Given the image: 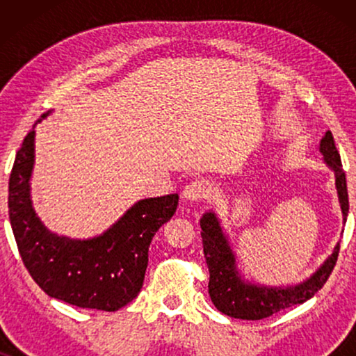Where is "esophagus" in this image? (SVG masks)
<instances>
[{"label": "esophagus", "mask_w": 356, "mask_h": 356, "mask_svg": "<svg viewBox=\"0 0 356 356\" xmlns=\"http://www.w3.org/2000/svg\"><path fill=\"white\" fill-rule=\"evenodd\" d=\"M212 188L206 179H194L183 189V197L191 202H202L211 197Z\"/></svg>", "instance_id": "1"}]
</instances>
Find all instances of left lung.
Segmentation results:
<instances>
[{"instance_id": "8db88e82", "label": "left lung", "mask_w": 356, "mask_h": 356, "mask_svg": "<svg viewBox=\"0 0 356 356\" xmlns=\"http://www.w3.org/2000/svg\"><path fill=\"white\" fill-rule=\"evenodd\" d=\"M319 150L324 155L325 163L335 172V186L342 209L343 223L348 213V191L345 172L340 162V154L335 147L332 133L327 131L321 140ZM201 236L204 245V257H206L211 279H209V295L212 303L220 313L236 319H264L290 308L293 305H301L318 293L323 289L329 275L332 274L335 262L339 257L340 246L335 250L327 261L319 267V270L303 284L286 289H267L245 284L238 275L235 266V256L228 246L227 238L223 236L222 228L213 212L204 213L201 218Z\"/></svg>"}]
</instances>
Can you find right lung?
I'll use <instances>...</instances> for the list:
<instances>
[{"mask_svg": "<svg viewBox=\"0 0 356 356\" xmlns=\"http://www.w3.org/2000/svg\"><path fill=\"white\" fill-rule=\"evenodd\" d=\"M33 134L32 129L24 138L9 177V220L24 266L51 298L79 308L118 311L143 289L150 241L177 212L178 194L136 202L110 230L92 240L58 236L38 220L29 194Z\"/></svg>", "mask_w": 356, "mask_h": 356, "instance_id": "obj_1", "label": "right lung"}]
</instances>
